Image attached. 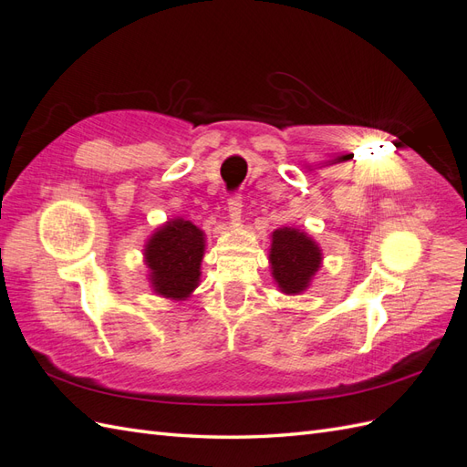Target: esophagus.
<instances>
[{
	"label": "esophagus",
	"mask_w": 467,
	"mask_h": 467,
	"mask_svg": "<svg viewBox=\"0 0 467 467\" xmlns=\"http://www.w3.org/2000/svg\"><path fill=\"white\" fill-rule=\"evenodd\" d=\"M242 208H244V196L239 192H232L228 199V212H230V218L234 222L242 218Z\"/></svg>",
	"instance_id": "obj_1"
}]
</instances>
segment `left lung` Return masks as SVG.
Wrapping results in <instances>:
<instances>
[{"instance_id": "obj_1", "label": "left lung", "mask_w": 467, "mask_h": 467, "mask_svg": "<svg viewBox=\"0 0 467 467\" xmlns=\"http://www.w3.org/2000/svg\"><path fill=\"white\" fill-rule=\"evenodd\" d=\"M273 276L282 292L298 294L321 265V251L304 232L280 228L273 234L271 245Z\"/></svg>"}]
</instances>
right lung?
Wrapping results in <instances>:
<instances>
[{
  "label": "right lung",
  "instance_id": "obj_1",
  "mask_svg": "<svg viewBox=\"0 0 467 467\" xmlns=\"http://www.w3.org/2000/svg\"><path fill=\"white\" fill-rule=\"evenodd\" d=\"M204 255L202 232L185 220H173L153 234L146 245V263L155 292L185 300L199 286Z\"/></svg>",
  "mask_w": 467,
  "mask_h": 467
}]
</instances>
